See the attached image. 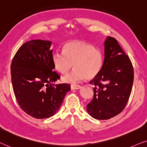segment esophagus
<instances>
[{"label":"esophagus","instance_id":"esophagus-1","mask_svg":"<svg viewBox=\"0 0 147 147\" xmlns=\"http://www.w3.org/2000/svg\"><path fill=\"white\" fill-rule=\"evenodd\" d=\"M70 88H71L72 90H76V89H80L81 88V87L78 85H71Z\"/></svg>","mask_w":147,"mask_h":147}]
</instances>
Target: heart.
Listing matches in <instances>:
<instances>
[{
    "mask_svg": "<svg viewBox=\"0 0 147 147\" xmlns=\"http://www.w3.org/2000/svg\"><path fill=\"white\" fill-rule=\"evenodd\" d=\"M64 53H55L52 61L54 67L61 74H66L75 66V69L62 78L68 83H77L87 78L91 79L98 75L103 63L102 51L93 45L79 41H72L64 45Z\"/></svg>",
    "mask_w": 147,
    "mask_h": 147,
    "instance_id": "b5f03b06",
    "label": "heart"
}]
</instances>
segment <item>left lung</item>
<instances>
[{
    "label": "left lung",
    "mask_w": 147,
    "mask_h": 147,
    "mask_svg": "<svg viewBox=\"0 0 147 147\" xmlns=\"http://www.w3.org/2000/svg\"><path fill=\"white\" fill-rule=\"evenodd\" d=\"M104 60L98 75L90 82L93 98L87 111L93 118L108 120L117 116L128 102L134 80L130 58L118 41L107 36L104 43Z\"/></svg>",
    "instance_id": "1"
}]
</instances>
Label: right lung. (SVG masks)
<instances>
[{
    "instance_id": "right-lung-1",
    "label": "right lung",
    "mask_w": 147,
    "mask_h": 147,
    "mask_svg": "<svg viewBox=\"0 0 147 147\" xmlns=\"http://www.w3.org/2000/svg\"><path fill=\"white\" fill-rule=\"evenodd\" d=\"M52 44L42 40L27 42L20 47L11 62V82L18 104L37 119L53 116L70 90L68 84H54L60 77L53 70Z\"/></svg>"
}]
</instances>
